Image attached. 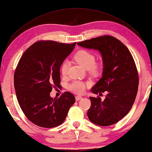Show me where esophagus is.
I'll list each match as a JSON object with an SVG mask.
<instances>
[{"label":"esophagus","instance_id":"obj_1","mask_svg":"<svg viewBox=\"0 0 152 152\" xmlns=\"http://www.w3.org/2000/svg\"><path fill=\"white\" fill-rule=\"evenodd\" d=\"M82 99V97L81 96H75L76 101H79V100H80V99Z\"/></svg>","mask_w":152,"mask_h":152}]
</instances>
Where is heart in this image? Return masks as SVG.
I'll return each mask as SVG.
<instances>
[{
    "mask_svg": "<svg viewBox=\"0 0 152 152\" xmlns=\"http://www.w3.org/2000/svg\"><path fill=\"white\" fill-rule=\"evenodd\" d=\"M74 60L83 68L88 69L89 73L93 75H97L100 70L99 64L95 63L96 57L94 54L86 50H81L74 56ZM69 63L64 61L61 66V71L63 76H66L68 73ZM86 84L84 82L74 81L69 86V89L73 92L81 94L85 91Z\"/></svg>",
    "mask_w": 152,
    "mask_h": 152,
    "instance_id": "1",
    "label": "heart"
}]
</instances>
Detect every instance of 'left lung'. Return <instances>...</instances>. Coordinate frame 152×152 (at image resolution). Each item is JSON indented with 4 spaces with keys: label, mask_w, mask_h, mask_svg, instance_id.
Here are the masks:
<instances>
[{
    "label": "left lung",
    "mask_w": 152,
    "mask_h": 152,
    "mask_svg": "<svg viewBox=\"0 0 152 152\" xmlns=\"http://www.w3.org/2000/svg\"><path fill=\"white\" fill-rule=\"evenodd\" d=\"M77 45L97 50L102 57V77L91 92L107 94L104 100L99 96L89 97V121L99 126L114 125L128 114L137 94L139 76L133 56L125 45L110 36L91 38Z\"/></svg>",
    "instance_id": "1"
}]
</instances>
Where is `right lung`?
Segmentation results:
<instances>
[{
    "label": "right lung",
    "instance_id": "1",
    "mask_svg": "<svg viewBox=\"0 0 152 152\" xmlns=\"http://www.w3.org/2000/svg\"><path fill=\"white\" fill-rule=\"evenodd\" d=\"M75 44L38 41L20 58L14 74L15 89L22 111L35 125L44 128L61 125L75 102L68 91L59 98L50 96L53 88L60 86V68Z\"/></svg>",
    "mask_w": 152,
    "mask_h": 152
}]
</instances>
